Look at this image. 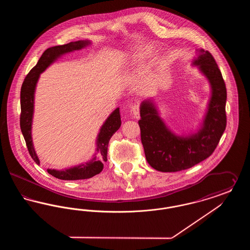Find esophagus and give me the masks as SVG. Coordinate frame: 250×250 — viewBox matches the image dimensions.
<instances>
[{
    "label": "esophagus",
    "mask_w": 250,
    "mask_h": 250,
    "mask_svg": "<svg viewBox=\"0 0 250 250\" xmlns=\"http://www.w3.org/2000/svg\"><path fill=\"white\" fill-rule=\"evenodd\" d=\"M131 113L134 115L135 118H140V105L139 103L137 104H134L132 107H131Z\"/></svg>",
    "instance_id": "34e87169"
}]
</instances>
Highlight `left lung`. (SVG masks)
Returning <instances> with one entry per match:
<instances>
[{"mask_svg": "<svg viewBox=\"0 0 250 250\" xmlns=\"http://www.w3.org/2000/svg\"><path fill=\"white\" fill-rule=\"evenodd\" d=\"M193 65L208 79L211 98L201 129L188 136H177L167 127L152 100L141 106V139L147 162L156 170L175 172L197 165L214 153L226 128L227 90L213 55L198 50Z\"/></svg>", "mask_w": 250, "mask_h": 250, "instance_id": "obj_1", "label": "left lung"}]
</instances>
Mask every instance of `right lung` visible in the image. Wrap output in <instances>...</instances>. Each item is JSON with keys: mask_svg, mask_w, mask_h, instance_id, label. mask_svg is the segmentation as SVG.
Returning <instances> with one entry per match:
<instances>
[{"mask_svg": "<svg viewBox=\"0 0 250 250\" xmlns=\"http://www.w3.org/2000/svg\"><path fill=\"white\" fill-rule=\"evenodd\" d=\"M90 41H76L70 42L65 45L55 46L46 49L40 59L38 60L36 66L31 69L29 74L24 79L23 83L21 90V129L23 135L24 140L28 151L32 158L36 164H40L38 156L36 155L33 140H32V123L34 115V101H35V91L36 83L38 82L39 76L42 72L45 71L48 66L62 55L71 52L74 50H79L88 46ZM121 115L119 107H117L105 121L96 140V152L98 157L94 156L92 160L81 164L79 166L66 168L64 170H57L48 168V172L52 176L61 180H83L94 177L100 173L103 169L104 163L107 160V145L112 135L118 130L121 126Z\"/></svg>", "mask_w": 250, "mask_h": 250, "instance_id": "add662e5", "label": "right lung"}]
</instances>
